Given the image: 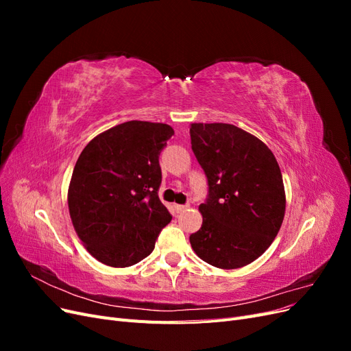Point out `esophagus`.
<instances>
[{"label":"esophagus","mask_w":351,"mask_h":351,"mask_svg":"<svg viewBox=\"0 0 351 351\" xmlns=\"http://www.w3.org/2000/svg\"><path fill=\"white\" fill-rule=\"evenodd\" d=\"M174 209L177 210V214H182V212L187 209V205H174Z\"/></svg>","instance_id":"34e87169"}]
</instances>
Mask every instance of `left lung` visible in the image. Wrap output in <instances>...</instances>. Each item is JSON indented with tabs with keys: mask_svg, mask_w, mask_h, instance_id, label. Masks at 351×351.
<instances>
[{
	"mask_svg": "<svg viewBox=\"0 0 351 351\" xmlns=\"http://www.w3.org/2000/svg\"><path fill=\"white\" fill-rule=\"evenodd\" d=\"M190 139L208 180L204 221L190 244L212 267L241 268L271 246L282 224L280 165L267 145L232 124L195 123Z\"/></svg>",
	"mask_w": 351,
	"mask_h": 351,
	"instance_id": "left-lung-1",
	"label": "left lung"
}]
</instances>
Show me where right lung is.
Here are the masks:
<instances>
[{
	"instance_id": "add662e5",
	"label": "right lung",
	"mask_w": 351,
	"mask_h": 351,
	"mask_svg": "<svg viewBox=\"0 0 351 351\" xmlns=\"http://www.w3.org/2000/svg\"><path fill=\"white\" fill-rule=\"evenodd\" d=\"M174 134L162 123L127 121L82 151L69 187L74 230L95 259L125 268L149 256L171 214L159 200V154Z\"/></svg>"
}]
</instances>
